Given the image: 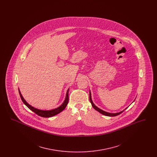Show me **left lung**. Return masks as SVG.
Instances as JSON below:
<instances>
[{"instance_id": "left-lung-1", "label": "left lung", "mask_w": 157, "mask_h": 157, "mask_svg": "<svg viewBox=\"0 0 157 157\" xmlns=\"http://www.w3.org/2000/svg\"><path fill=\"white\" fill-rule=\"evenodd\" d=\"M90 103H91V104H92V106H93V108L96 110V111H97L98 112H99V113H102V114H103V115H106V116H108V117H115V116H117V115H120L121 114L122 112H124L126 109H127V108L128 107H127L125 109H124L123 111H120L119 112H117V113H109V112H106V111H103V110H102L101 109H100V108H99L98 107H97L94 104V102H93V101H92V97H91V93H90Z\"/></svg>"}]
</instances>
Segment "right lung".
<instances>
[{
	"instance_id": "obj_1",
	"label": "right lung",
	"mask_w": 157,
	"mask_h": 157,
	"mask_svg": "<svg viewBox=\"0 0 157 157\" xmlns=\"http://www.w3.org/2000/svg\"><path fill=\"white\" fill-rule=\"evenodd\" d=\"M69 90V88H68V90H67L66 97H65L63 102L58 108L53 109H51V110H42V109H37V108L32 106V105L29 104L26 101V100L23 98L19 89V95L21 98V99H22L23 102L28 108H29L31 111L35 112V113L37 114V115L40 116V117H44V118H49V117H52L53 116H55V115L58 114L59 113L62 112L66 108V106H67V103H68V101H69V97H68Z\"/></svg>"
}]
</instances>
